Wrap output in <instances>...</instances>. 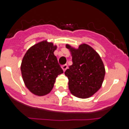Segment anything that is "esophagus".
Here are the masks:
<instances>
[{"label":"esophagus","instance_id":"1","mask_svg":"<svg viewBox=\"0 0 129 129\" xmlns=\"http://www.w3.org/2000/svg\"><path fill=\"white\" fill-rule=\"evenodd\" d=\"M61 68H62V69H63V71H66V69H68V65L67 64L63 65V66H61Z\"/></svg>","mask_w":129,"mask_h":129}]
</instances>
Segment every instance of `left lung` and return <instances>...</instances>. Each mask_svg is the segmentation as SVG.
I'll use <instances>...</instances> for the list:
<instances>
[{
	"instance_id": "left-lung-1",
	"label": "left lung",
	"mask_w": 129,
	"mask_h": 129,
	"mask_svg": "<svg viewBox=\"0 0 129 129\" xmlns=\"http://www.w3.org/2000/svg\"><path fill=\"white\" fill-rule=\"evenodd\" d=\"M72 56L73 64L65 72L69 79L70 92L75 97L86 99L100 89L105 75V68L100 56L86 43L78 49L66 44Z\"/></svg>"
}]
</instances>
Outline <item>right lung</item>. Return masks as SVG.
Here are the masks:
<instances>
[{
    "instance_id": "obj_1",
    "label": "right lung",
    "mask_w": 129,
    "mask_h": 129,
    "mask_svg": "<svg viewBox=\"0 0 129 129\" xmlns=\"http://www.w3.org/2000/svg\"><path fill=\"white\" fill-rule=\"evenodd\" d=\"M57 48L47 40L34 45L26 51L21 65L23 80L32 93L43 96L51 92L63 70L54 52Z\"/></svg>"
}]
</instances>
